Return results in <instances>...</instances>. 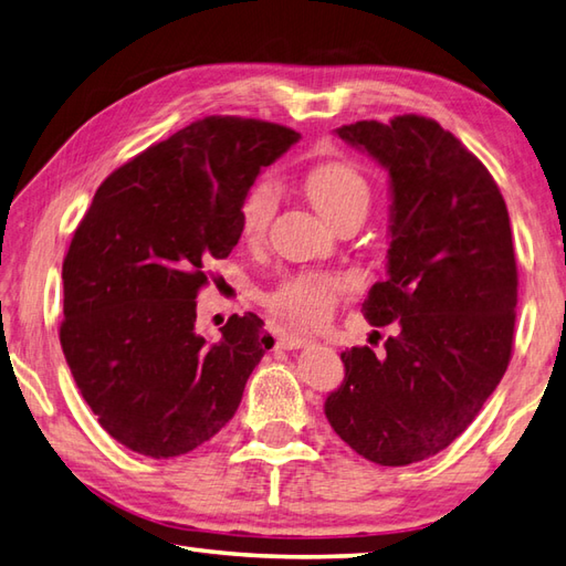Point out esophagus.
Listing matches in <instances>:
<instances>
[{
  "instance_id": "1",
  "label": "esophagus",
  "mask_w": 566,
  "mask_h": 566,
  "mask_svg": "<svg viewBox=\"0 0 566 566\" xmlns=\"http://www.w3.org/2000/svg\"><path fill=\"white\" fill-rule=\"evenodd\" d=\"M276 345L284 347V350H296V347L308 345V338H304V335L298 333H282L280 338H276Z\"/></svg>"
}]
</instances>
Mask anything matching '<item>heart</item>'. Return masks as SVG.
Instances as JSON below:
<instances>
[{"mask_svg": "<svg viewBox=\"0 0 566 566\" xmlns=\"http://www.w3.org/2000/svg\"><path fill=\"white\" fill-rule=\"evenodd\" d=\"M306 191L316 209L326 219L338 226L345 219H365L371 201V187L367 177L357 165L347 160H326L311 167L306 175ZM276 207H280V187L274 179L262 177L252 185L243 201H240V231L245 238L258 240L268 231L270 221L274 219ZM353 282L343 274L331 272H298L286 276L270 296V304L280 311L284 318L294 323H306L316 326L323 323L338 302L350 290Z\"/></svg>", "mask_w": 566, "mask_h": 566, "instance_id": "1", "label": "heart"}]
</instances>
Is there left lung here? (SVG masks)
<instances>
[{
	"label": "left lung",
	"instance_id": "8db88e82",
	"mask_svg": "<svg viewBox=\"0 0 566 566\" xmlns=\"http://www.w3.org/2000/svg\"><path fill=\"white\" fill-rule=\"evenodd\" d=\"M389 172L387 280L363 314L394 323L384 355L340 353L331 428L381 467L413 464L460 438L506 375L518 270L506 201L486 167L426 116L335 128Z\"/></svg>",
	"mask_w": 566,
	"mask_h": 566
}]
</instances>
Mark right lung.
I'll return each mask as SVG.
<instances>
[{
    "mask_svg": "<svg viewBox=\"0 0 566 566\" xmlns=\"http://www.w3.org/2000/svg\"><path fill=\"white\" fill-rule=\"evenodd\" d=\"M298 140L255 118L207 116L104 179L63 262L60 345L99 426L167 460L211 440L272 347L255 314L221 340L195 331L207 264L240 240V201Z\"/></svg>",
    "mask_w": 566,
    "mask_h": 566,
    "instance_id": "right-lung-1",
    "label": "right lung"
}]
</instances>
